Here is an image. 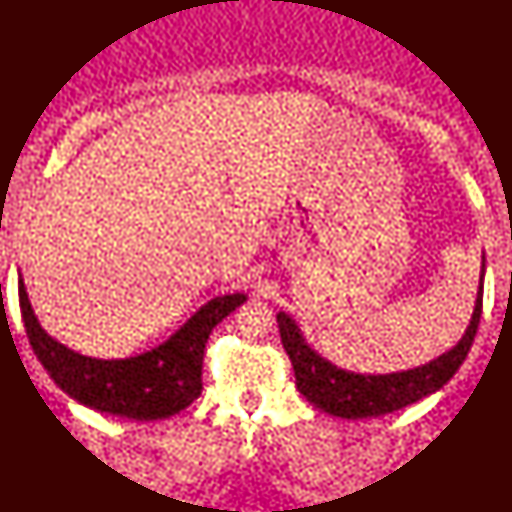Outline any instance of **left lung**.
I'll return each mask as SVG.
<instances>
[{
  "instance_id": "obj_1",
  "label": "left lung",
  "mask_w": 512,
  "mask_h": 512,
  "mask_svg": "<svg viewBox=\"0 0 512 512\" xmlns=\"http://www.w3.org/2000/svg\"><path fill=\"white\" fill-rule=\"evenodd\" d=\"M482 278L480 290H477L475 309H472L470 326L465 328L458 345L451 347L449 352H444L442 357L432 359L430 364L409 368V371L371 375L338 368L307 345L295 319H290L286 312H278V331H281L283 349H286L290 364H293L297 390L316 409L349 420L385 416V413L404 409V406L413 404V401L442 390L454 378L458 368H461L472 347V340L477 335V326H480L482 316Z\"/></svg>"
}]
</instances>
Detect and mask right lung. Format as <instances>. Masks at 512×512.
Returning <instances> with one entry per match:
<instances>
[{
	"label": "right lung",
	"mask_w": 512,
	"mask_h": 512,
	"mask_svg": "<svg viewBox=\"0 0 512 512\" xmlns=\"http://www.w3.org/2000/svg\"><path fill=\"white\" fill-rule=\"evenodd\" d=\"M18 300L32 352L63 392L101 413L132 420H160L174 416L200 397L205 342L212 328L248 297L243 293L215 297L170 340L129 359L84 357L51 338L32 312L23 278H18Z\"/></svg>",
	"instance_id": "add662e5"
}]
</instances>
